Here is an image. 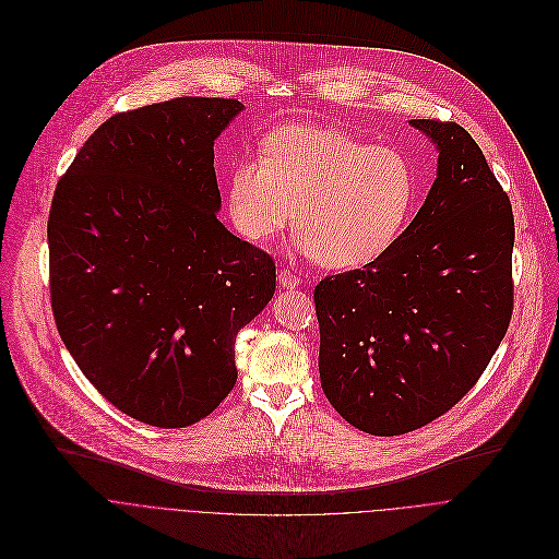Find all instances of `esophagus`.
I'll return each mask as SVG.
<instances>
[{"instance_id":"esophagus-1","label":"esophagus","mask_w":559,"mask_h":559,"mask_svg":"<svg viewBox=\"0 0 559 559\" xmlns=\"http://www.w3.org/2000/svg\"><path fill=\"white\" fill-rule=\"evenodd\" d=\"M277 280H280V286H282V288H295V286H299V277H297L295 273L286 271V269L280 271Z\"/></svg>"}]
</instances>
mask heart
Returning a JSON list of instances; mask_svg holds the SVG:
<instances>
[{
    "label": "heart",
    "instance_id": "heart-1",
    "mask_svg": "<svg viewBox=\"0 0 559 559\" xmlns=\"http://www.w3.org/2000/svg\"><path fill=\"white\" fill-rule=\"evenodd\" d=\"M416 198V171L403 150L317 126L273 128L260 141V158L234 163L227 178V209L247 240L266 242L293 217L295 249L332 271L385 255Z\"/></svg>",
    "mask_w": 559,
    "mask_h": 559
}]
</instances>
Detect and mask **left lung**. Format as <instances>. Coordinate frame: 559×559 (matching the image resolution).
Wrapping results in <instances>:
<instances>
[{
  "instance_id": "1",
  "label": "left lung",
  "mask_w": 559,
  "mask_h": 559,
  "mask_svg": "<svg viewBox=\"0 0 559 559\" xmlns=\"http://www.w3.org/2000/svg\"><path fill=\"white\" fill-rule=\"evenodd\" d=\"M438 147L436 180L379 260L314 286L330 405L374 436L450 412L480 379L513 312V209L472 134L412 119Z\"/></svg>"
}]
</instances>
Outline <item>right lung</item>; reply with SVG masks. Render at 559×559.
<instances>
[{"label":"right lung","mask_w":559,"mask_h":559,"mask_svg":"<svg viewBox=\"0 0 559 559\" xmlns=\"http://www.w3.org/2000/svg\"><path fill=\"white\" fill-rule=\"evenodd\" d=\"M236 98L180 96L109 117L59 178L50 304L72 359L123 414L209 416L238 379L236 337L273 297V258L215 217L213 141Z\"/></svg>","instance_id":"right-lung-1"}]
</instances>
